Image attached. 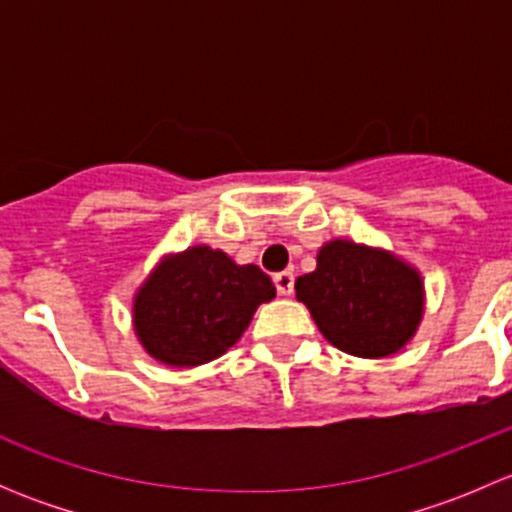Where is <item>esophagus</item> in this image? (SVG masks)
I'll return each instance as SVG.
<instances>
[{
  "mask_svg": "<svg viewBox=\"0 0 512 512\" xmlns=\"http://www.w3.org/2000/svg\"><path fill=\"white\" fill-rule=\"evenodd\" d=\"M275 287H277V292L280 294H292V289H294V275L292 272H277L275 275Z\"/></svg>",
  "mask_w": 512,
  "mask_h": 512,
  "instance_id": "obj_1",
  "label": "esophagus"
}]
</instances>
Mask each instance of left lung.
Masks as SVG:
<instances>
[{
	"mask_svg": "<svg viewBox=\"0 0 512 512\" xmlns=\"http://www.w3.org/2000/svg\"><path fill=\"white\" fill-rule=\"evenodd\" d=\"M319 332L342 352L379 359L414 337L423 312L421 280L394 255L334 240L317 255V270L294 282Z\"/></svg>",
	"mask_w": 512,
	"mask_h": 512,
	"instance_id": "1",
	"label": "left lung"
}]
</instances>
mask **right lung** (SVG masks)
Returning <instances> with one entry per match:
<instances>
[{
	"instance_id": "obj_1",
	"label": "right lung",
	"mask_w": 512,
	"mask_h": 512,
	"mask_svg": "<svg viewBox=\"0 0 512 512\" xmlns=\"http://www.w3.org/2000/svg\"><path fill=\"white\" fill-rule=\"evenodd\" d=\"M275 297L255 265H235L225 252L190 247L170 257L143 285L133 307L146 352L173 366H198L225 354L262 302Z\"/></svg>"
}]
</instances>
